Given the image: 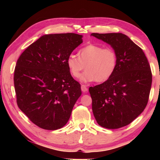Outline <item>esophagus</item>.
Instances as JSON below:
<instances>
[{
	"instance_id": "esophagus-1",
	"label": "esophagus",
	"mask_w": 160,
	"mask_h": 160,
	"mask_svg": "<svg viewBox=\"0 0 160 160\" xmlns=\"http://www.w3.org/2000/svg\"><path fill=\"white\" fill-rule=\"evenodd\" d=\"M81 90H82L83 92H88V88L85 85H81Z\"/></svg>"
}]
</instances>
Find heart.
<instances>
[{
    "instance_id": "obj_1",
    "label": "heart",
    "mask_w": 160,
    "mask_h": 160,
    "mask_svg": "<svg viewBox=\"0 0 160 160\" xmlns=\"http://www.w3.org/2000/svg\"><path fill=\"white\" fill-rule=\"evenodd\" d=\"M70 75L75 78H80L83 82L97 81L104 82L112 78L118 66V54L112 47L90 44L80 48L78 58L70 55L66 61Z\"/></svg>"
}]
</instances>
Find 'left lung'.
<instances>
[{
    "mask_svg": "<svg viewBox=\"0 0 160 160\" xmlns=\"http://www.w3.org/2000/svg\"><path fill=\"white\" fill-rule=\"evenodd\" d=\"M92 35L112 46L118 54V66L112 78L90 87L92 112L97 123L116 129L133 121L147 106L152 75L142 48L122 33Z\"/></svg>",
    "mask_w": 160,
    "mask_h": 160,
    "instance_id": "8db88e82",
    "label": "left lung"
}]
</instances>
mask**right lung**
<instances>
[{
	"label": "right lung",
	"instance_id": "obj_1",
	"mask_svg": "<svg viewBox=\"0 0 160 160\" xmlns=\"http://www.w3.org/2000/svg\"><path fill=\"white\" fill-rule=\"evenodd\" d=\"M82 42V35L75 33L45 34L18 58L14 72L18 106L39 128L57 130L69 120L82 92L66 61Z\"/></svg>",
	"mask_w": 160,
	"mask_h": 160
}]
</instances>
